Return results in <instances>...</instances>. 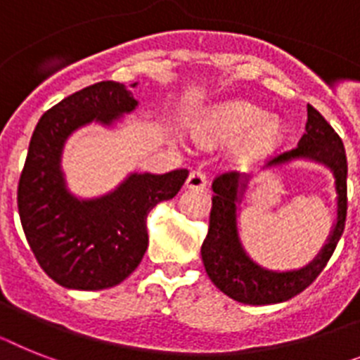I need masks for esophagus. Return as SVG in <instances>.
Segmentation results:
<instances>
[{
    "instance_id": "esophagus-1",
    "label": "esophagus",
    "mask_w": 360,
    "mask_h": 360,
    "mask_svg": "<svg viewBox=\"0 0 360 360\" xmlns=\"http://www.w3.org/2000/svg\"><path fill=\"white\" fill-rule=\"evenodd\" d=\"M207 183H208L207 175H205L201 170H194V172H190L188 179H186V188L201 190L207 186Z\"/></svg>"
}]
</instances>
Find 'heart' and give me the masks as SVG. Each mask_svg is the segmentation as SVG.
Returning <instances> with one entry per match:
<instances>
[{
  "label": "heart",
  "instance_id": "obj_1",
  "mask_svg": "<svg viewBox=\"0 0 360 360\" xmlns=\"http://www.w3.org/2000/svg\"><path fill=\"white\" fill-rule=\"evenodd\" d=\"M192 134L201 144L214 146L238 139L232 157L240 165L264 161L282 143L280 120L267 117L258 105L245 101H223L208 105L192 124Z\"/></svg>",
  "mask_w": 360,
  "mask_h": 360
}]
</instances>
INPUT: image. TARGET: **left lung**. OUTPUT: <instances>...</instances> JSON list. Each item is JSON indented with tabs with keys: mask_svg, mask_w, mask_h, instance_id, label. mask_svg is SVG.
I'll use <instances>...</instances> for the list:
<instances>
[{
	"mask_svg": "<svg viewBox=\"0 0 360 360\" xmlns=\"http://www.w3.org/2000/svg\"><path fill=\"white\" fill-rule=\"evenodd\" d=\"M295 159H309L329 168L337 190V221L333 231L316 258L297 271H269L256 264L243 249L238 231V203H241L249 186L250 175L225 172L214 179L212 210L207 238L201 245V258L214 285L232 300L249 306H267L297 297L324 271L342 236L348 210V161L340 137L313 105H307L306 134L298 141V146L274 157L273 161L267 162V168L282 166Z\"/></svg>",
	"mask_w": 360,
	"mask_h": 360,
	"instance_id": "1",
	"label": "left lung"
}]
</instances>
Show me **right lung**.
Returning <instances> with one entry per match:
<instances>
[{"mask_svg": "<svg viewBox=\"0 0 360 360\" xmlns=\"http://www.w3.org/2000/svg\"><path fill=\"white\" fill-rule=\"evenodd\" d=\"M137 104L124 84L105 80L63 98L36 124L18 210L38 264L62 288L101 291L126 280L148 249L150 210L174 198L188 177V170L144 172L129 174L101 198L78 199L69 192L60 165L69 135L89 122L111 126Z\"/></svg>", "mask_w": 360, "mask_h": 360, "instance_id": "add662e5", "label": "right lung"}]
</instances>
